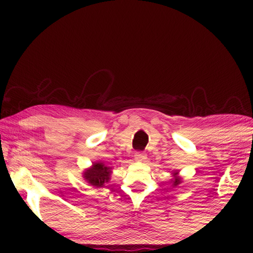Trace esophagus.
Instances as JSON below:
<instances>
[{"label": "esophagus", "instance_id": "obj_1", "mask_svg": "<svg viewBox=\"0 0 253 253\" xmlns=\"http://www.w3.org/2000/svg\"><path fill=\"white\" fill-rule=\"evenodd\" d=\"M145 159H146V154L144 152H136V154H134V160L136 161H145Z\"/></svg>", "mask_w": 253, "mask_h": 253}]
</instances>
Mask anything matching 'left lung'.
I'll list each match as a JSON object with an SVG mask.
<instances>
[{
  "instance_id": "8db88e82",
  "label": "left lung",
  "mask_w": 253,
  "mask_h": 253,
  "mask_svg": "<svg viewBox=\"0 0 253 253\" xmlns=\"http://www.w3.org/2000/svg\"><path fill=\"white\" fill-rule=\"evenodd\" d=\"M179 183H181V182H179V178H175V181H174V185L176 186L177 184H179Z\"/></svg>"
}]
</instances>
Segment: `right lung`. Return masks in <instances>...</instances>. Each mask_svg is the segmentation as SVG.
<instances>
[{
    "label": "right lung",
    "instance_id": "right-lung-1",
    "mask_svg": "<svg viewBox=\"0 0 253 253\" xmlns=\"http://www.w3.org/2000/svg\"><path fill=\"white\" fill-rule=\"evenodd\" d=\"M110 175V168L106 167L102 162H98V164L93 165L92 168L84 172V177L89 184L96 188L105 185V183L109 181Z\"/></svg>",
    "mask_w": 253,
    "mask_h": 253
}]
</instances>
